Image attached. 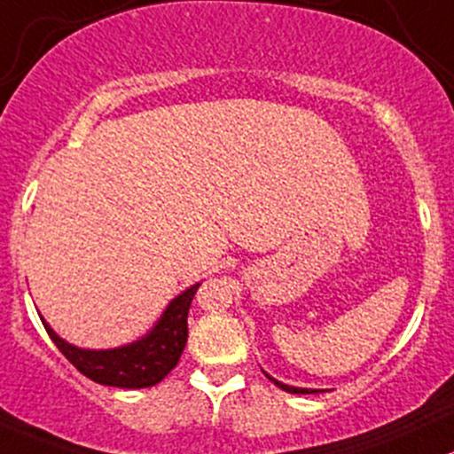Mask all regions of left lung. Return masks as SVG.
<instances>
[{
  "label": "left lung",
  "instance_id": "8db88e82",
  "mask_svg": "<svg viewBox=\"0 0 454 454\" xmlns=\"http://www.w3.org/2000/svg\"><path fill=\"white\" fill-rule=\"evenodd\" d=\"M267 375V372H265ZM269 377V375H267ZM269 380H271L273 383H276L278 387H282L284 392H291V395H317V392H323V390H312V387H295V386H286V383H282V381H278V380H273V377H269Z\"/></svg>",
  "mask_w": 454,
  "mask_h": 454
}]
</instances>
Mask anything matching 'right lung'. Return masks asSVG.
Segmentation results:
<instances>
[{"label":"right lung","instance_id":"right-lung-1","mask_svg":"<svg viewBox=\"0 0 454 454\" xmlns=\"http://www.w3.org/2000/svg\"><path fill=\"white\" fill-rule=\"evenodd\" d=\"M198 286L200 284H193L192 288L174 297L157 325L131 345L101 348V351L79 348L62 340L44 318L43 325L51 340L56 342V347L64 353V357L88 380L101 383V386L131 387V390L151 387L161 381L181 360V353L187 342L189 306H192Z\"/></svg>","mask_w":454,"mask_h":454}]
</instances>
